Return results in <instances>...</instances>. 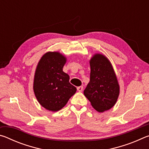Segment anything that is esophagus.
I'll return each mask as SVG.
<instances>
[{"instance_id": "esophagus-1", "label": "esophagus", "mask_w": 149, "mask_h": 149, "mask_svg": "<svg viewBox=\"0 0 149 149\" xmlns=\"http://www.w3.org/2000/svg\"><path fill=\"white\" fill-rule=\"evenodd\" d=\"M83 89H84V87H83V86H79V87H77V91H79V92H81L82 91H83Z\"/></svg>"}]
</instances>
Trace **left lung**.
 Returning <instances> with one entry per match:
<instances>
[{
    "label": "left lung",
    "instance_id": "left-lung-1",
    "mask_svg": "<svg viewBox=\"0 0 149 149\" xmlns=\"http://www.w3.org/2000/svg\"><path fill=\"white\" fill-rule=\"evenodd\" d=\"M90 81L84 95L99 112L110 109L116 102L120 86L113 67L107 57L95 54L90 60Z\"/></svg>",
    "mask_w": 149,
    "mask_h": 149
}]
</instances>
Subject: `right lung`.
Wrapping results in <instances>:
<instances>
[{
    "label": "right lung",
    "instance_id": "obj_1",
    "mask_svg": "<svg viewBox=\"0 0 149 149\" xmlns=\"http://www.w3.org/2000/svg\"><path fill=\"white\" fill-rule=\"evenodd\" d=\"M66 58L58 52H48L40 59L35 70L33 91L42 107L56 112L67 104L76 92L69 82L68 74L63 72Z\"/></svg>",
    "mask_w": 149,
    "mask_h": 149
}]
</instances>
